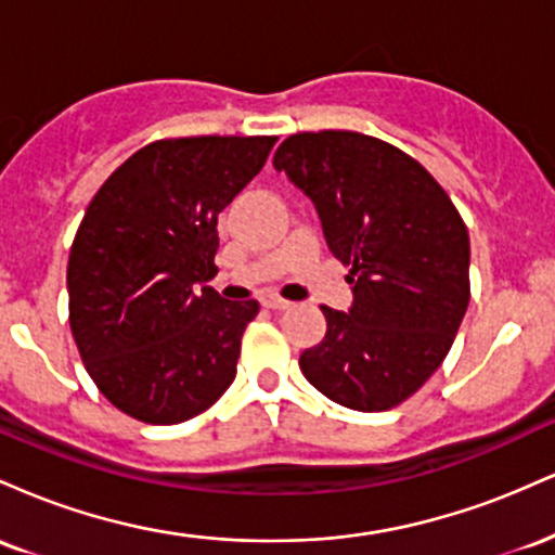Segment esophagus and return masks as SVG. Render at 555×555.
Returning <instances> with one entry per match:
<instances>
[{"label": "esophagus", "mask_w": 555, "mask_h": 555, "mask_svg": "<svg viewBox=\"0 0 555 555\" xmlns=\"http://www.w3.org/2000/svg\"><path fill=\"white\" fill-rule=\"evenodd\" d=\"M263 305H266V308H271V310H286V308H289V302H286V299H282V297H276V295L263 297Z\"/></svg>", "instance_id": "obj_1"}]
</instances>
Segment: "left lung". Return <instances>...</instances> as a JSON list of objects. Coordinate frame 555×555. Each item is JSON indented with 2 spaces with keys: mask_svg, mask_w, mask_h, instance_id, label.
Masks as SVG:
<instances>
[{
  "mask_svg": "<svg viewBox=\"0 0 555 555\" xmlns=\"http://www.w3.org/2000/svg\"><path fill=\"white\" fill-rule=\"evenodd\" d=\"M273 167L313 201L349 266V310L299 354L323 397L358 412L410 399L438 371L469 305V234L446 190L404 151L349 130L299 132Z\"/></svg>",
  "mask_w": 555,
  "mask_h": 555,
  "instance_id": "left-lung-1",
  "label": "left lung"
}]
</instances>
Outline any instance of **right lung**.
<instances>
[{"label":"right lung","mask_w":555,"mask_h":555,"mask_svg":"<svg viewBox=\"0 0 555 555\" xmlns=\"http://www.w3.org/2000/svg\"><path fill=\"white\" fill-rule=\"evenodd\" d=\"M273 143L156 140L93 195L69 250V328L93 384L125 415L177 425L232 386L260 305L206 286L219 271L216 224Z\"/></svg>","instance_id":"obj_1"}]
</instances>
